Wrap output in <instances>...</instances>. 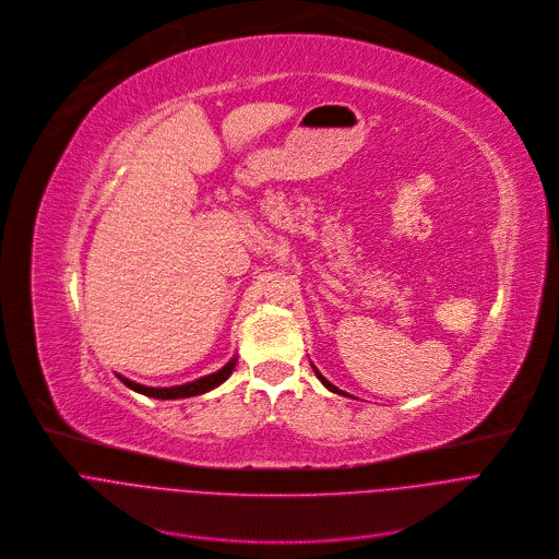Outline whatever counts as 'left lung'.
<instances>
[{
	"mask_svg": "<svg viewBox=\"0 0 559 559\" xmlns=\"http://www.w3.org/2000/svg\"><path fill=\"white\" fill-rule=\"evenodd\" d=\"M314 374H317V377H319V381H321V383H323V385H325V388H328V390H330V392H337V394H346V392H342V390H340V388H334V385H332V383H330V381H325V379H323V377H321V372H319V370H317V368H314ZM346 396H348V394H346Z\"/></svg>",
	"mask_w": 559,
	"mask_h": 559,
	"instance_id": "8db88e82",
	"label": "left lung"
}]
</instances>
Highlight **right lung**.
I'll use <instances>...</instances> for the list:
<instances>
[{"instance_id": "1", "label": "right lung", "mask_w": 559, "mask_h": 559, "mask_svg": "<svg viewBox=\"0 0 559 559\" xmlns=\"http://www.w3.org/2000/svg\"><path fill=\"white\" fill-rule=\"evenodd\" d=\"M234 368H236V359H231L225 368L213 372V374H206V377H202V379H198V381H191V383H185V385H174V388H147V385L134 383V381H130V379H126V377H121V374H119V379H121L130 390H134V392H139V394H145V396H152V399H165V401H167V399H187V396L204 394V392L217 388L219 383H225V381L231 377Z\"/></svg>"}]
</instances>
